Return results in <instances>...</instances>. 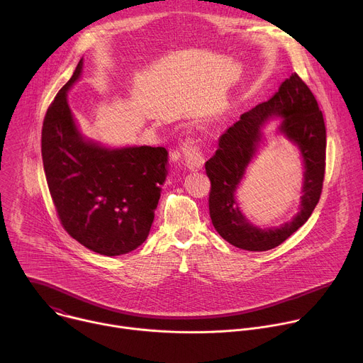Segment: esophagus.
<instances>
[{
  "label": "esophagus",
  "mask_w": 363,
  "mask_h": 363,
  "mask_svg": "<svg viewBox=\"0 0 363 363\" xmlns=\"http://www.w3.org/2000/svg\"><path fill=\"white\" fill-rule=\"evenodd\" d=\"M182 153H184V160H185V165L189 171H198L203 167L205 164V157L202 150L199 149V146L195 143V140L188 139L182 147H181Z\"/></svg>",
  "instance_id": "34e87169"
}]
</instances>
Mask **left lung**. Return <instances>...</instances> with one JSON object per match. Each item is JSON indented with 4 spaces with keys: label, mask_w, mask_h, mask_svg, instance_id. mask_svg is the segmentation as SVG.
<instances>
[{
    "label": "left lung",
    "mask_w": 363,
    "mask_h": 363,
    "mask_svg": "<svg viewBox=\"0 0 363 363\" xmlns=\"http://www.w3.org/2000/svg\"><path fill=\"white\" fill-rule=\"evenodd\" d=\"M277 120V131L299 150L303 178L299 210L291 222L279 228L260 229L240 211L235 194L250 163L264 145L262 130ZM326 160V128L318 101L306 83L293 73L279 91L264 103L242 113L240 121L218 139L214 157L205 162L211 181L210 217L217 233L234 247L267 251L296 233L312 216L322 194Z\"/></svg>",
    "instance_id": "1"
}]
</instances>
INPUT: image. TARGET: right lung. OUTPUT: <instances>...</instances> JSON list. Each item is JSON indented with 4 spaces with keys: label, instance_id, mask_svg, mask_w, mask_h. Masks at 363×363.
I'll list each match as a JSON object with an SVG mask.
<instances>
[{
    "label": "right lung",
    "instance_id": "right-lung-1",
    "mask_svg": "<svg viewBox=\"0 0 363 363\" xmlns=\"http://www.w3.org/2000/svg\"><path fill=\"white\" fill-rule=\"evenodd\" d=\"M82 73L83 59L45 113L44 172L65 230L97 254L121 255L149 235L168 177V150L111 147L86 138L67 101Z\"/></svg>",
    "mask_w": 363,
    "mask_h": 363
}]
</instances>
